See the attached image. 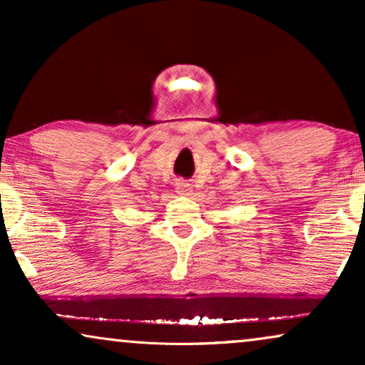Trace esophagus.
Wrapping results in <instances>:
<instances>
[{
	"label": "esophagus",
	"instance_id": "1",
	"mask_svg": "<svg viewBox=\"0 0 365 365\" xmlns=\"http://www.w3.org/2000/svg\"><path fill=\"white\" fill-rule=\"evenodd\" d=\"M176 189L179 194H191V184H189L187 181H184V179H179V181L176 182Z\"/></svg>",
	"mask_w": 365,
	"mask_h": 365
}]
</instances>
